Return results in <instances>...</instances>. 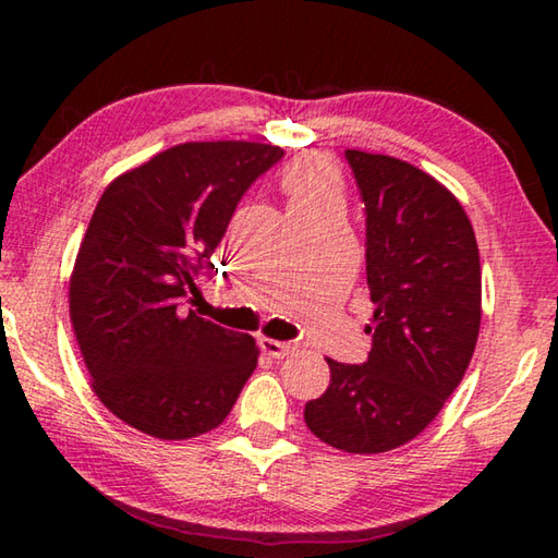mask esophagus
<instances>
[{
	"mask_svg": "<svg viewBox=\"0 0 558 558\" xmlns=\"http://www.w3.org/2000/svg\"><path fill=\"white\" fill-rule=\"evenodd\" d=\"M260 349H263V352H266L268 356H272V359H286V356H290L292 352H295V344L278 342V339L263 337V339H260Z\"/></svg>",
	"mask_w": 558,
	"mask_h": 558,
	"instance_id": "obj_1",
	"label": "esophagus"
}]
</instances>
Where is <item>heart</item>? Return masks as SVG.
<instances>
[{
    "label": "heart",
    "mask_w": 558,
    "mask_h": 558,
    "mask_svg": "<svg viewBox=\"0 0 558 558\" xmlns=\"http://www.w3.org/2000/svg\"><path fill=\"white\" fill-rule=\"evenodd\" d=\"M290 206H310L342 199V179L337 167L323 155H305L282 172Z\"/></svg>",
    "instance_id": "1"
}]
</instances>
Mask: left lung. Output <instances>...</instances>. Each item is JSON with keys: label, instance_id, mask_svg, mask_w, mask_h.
I'll list each match as a JSON object with an SVG mask.
<instances>
[{"label": "left lung", "instance_id": "1", "mask_svg": "<svg viewBox=\"0 0 558 558\" xmlns=\"http://www.w3.org/2000/svg\"><path fill=\"white\" fill-rule=\"evenodd\" d=\"M366 206L374 317L364 364L327 359V391L305 405L315 436L354 456L426 430L458 389L483 319L475 231L456 194L403 159L347 149Z\"/></svg>", "mask_w": 558, "mask_h": 558}]
</instances>
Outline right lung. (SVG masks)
Returning <instances> with one entry per match:
<instances>
[{"label":"right lung","instance_id":"1","mask_svg":"<svg viewBox=\"0 0 558 558\" xmlns=\"http://www.w3.org/2000/svg\"><path fill=\"white\" fill-rule=\"evenodd\" d=\"M282 157L219 140L165 149L106 186L69 282L75 342L100 403L159 440L221 426L258 364L251 335L179 305L241 196Z\"/></svg>","mask_w":558,"mask_h":558}]
</instances>
